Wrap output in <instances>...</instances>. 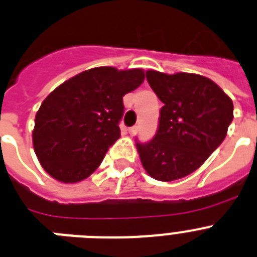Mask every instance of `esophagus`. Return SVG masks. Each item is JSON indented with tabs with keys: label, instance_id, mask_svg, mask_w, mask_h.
Listing matches in <instances>:
<instances>
[{
	"label": "esophagus",
	"instance_id": "obj_1",
	"mask_svg": "<svg viewBox=\"0 0 257 257\" xmlns=\"http://www.w3.org/2000/svg\"><path fill=\"white\" fill-rule=\"evenodd\" d=\"M138 130H139V127H138V126L130 127V128H128V134H130L131 137H134V135H137Z\"/></svg>",
	"mask_w": 257,
	"mask_h": 257
}]
</instances>
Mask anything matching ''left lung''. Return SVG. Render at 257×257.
<instances>
[{
	"mask_svg": "<svg viewBox=\"0 0 257 257\" xmlns=\"http://www.w3.org/2000/svg\"><path fill=\"white\" fill-rule=\"evenodd\" d=\"M146 76L164 106L156 137L138 143V153L152 178L177 181L200 168L222 143L234 117L233 101L199 74L148 70Z\"/></svg>",
	"mask_w": 257,
	"mask_h": 257,
	"instance_id": "1",
	"label": "left lung"
}]
</instances>
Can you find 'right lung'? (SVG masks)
I'll use <instances>...</instances> for the list:
<instances>
[{"label":"right lung","mask_w":257,"mask_h":257,"mask_svg":"<svg viewBox=\"0 0 257 257\" xmlns=\"http://www.w3.org/2000/svg\"><path fill=\"white\" fill-rule=\"evenodd\" d=\"M143 80V69L102 66L85 70L50 92L37 110L32 131L44 170L62 183L88 178L119 139L123 96Z\"/></svg>","instance_id":"right-lung-1"}]
</instances>
